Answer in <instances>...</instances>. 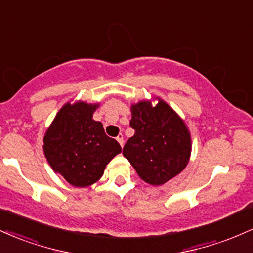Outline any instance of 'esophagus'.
I'll return each instance as SVG.
<instances>
[{
    "instance_id": "1",
    "label": "esophagus",
    "mask_w": 253,
    "mask_h": 253,
    "mask_svg": "<svg viewBox=\"0 0 253 253\" xmlns=\"http://www.w3.org/2000/svg\"><path fill=\"white\" fill-rule=\"evenodd\" d=\"M117 140H118V143L120 144L121 146H123V145H124V135L123 134H119L117 136Z\"/></svg>"
}]
</instances>
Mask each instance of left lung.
<instances>
[{
    "label": "left lung",
    "mask_w": 253,
    "mask_h": 253,
    "mask_svg": "<svg viewBox=\"0 0 253 253\" xmlns=\"http://www.w3.org/2000/svg\"><path fill=\"white\" fill-rule=\"evenodd\" d=\"M130 127L134 135L125 144L123 155L145 182L161 185L187 167L190 157V134L172 108L159 100L132 106Z\"/></svg>",
    "instance_id": "8db88e82"
}]
</instances>
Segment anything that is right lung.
I'll list each match as a JSON object with an SVG mask.
<instances>
[{
  "label": "right lung",
  "mask_w": 253,
  "mask_h": 253,
  "mask_svg": "<svg viewBox=\"0 0 253 253\" xmlns=\"http://www.w3.org/2000/svg\"><path fill=\"white\" fill-rule=\"evenodd\" d=\"M97 104L66 103L43 138V152L56 172L75 187H88L103 175L110 159L121 152L115 139L92 120Z\"/></svg>",
  "instance_id": "obj_1"
}]
</instances>
